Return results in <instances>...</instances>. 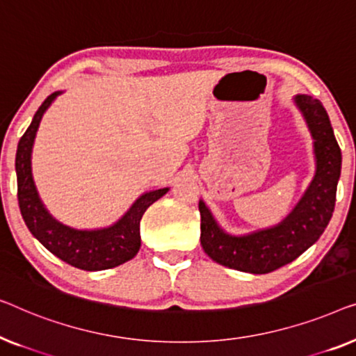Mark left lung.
Returning <instances> with one entry per match:
<instances>
[{
	"label": "left lung",
	"instance_id": "8db88e82",
	"mask_svg": "<svg viewBox=\"0 0 356 356\" xmlns=\"http://www.w3.org/2000/svg\"><path fill=\"white\" fill-rule=\"evenodd\" d=\"M302 109L314 138L316 176L292 213L279 226L245 237H232L218 227L207 204L200 202L202 247L213 261L243 273L268 274L292 263L321 237L332 218L342 168V153L329 116L319 99L300 95Z\"/></svg>",
	"mask_w": 356,
	"mask_h": 356
}]
</instances>
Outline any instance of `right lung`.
<instances>
[{
	"label": "right lung",
	"mask_w": 356,
	"mask_h": 356,
	"mask_svg": "<svg viewBox=\"0 0 356 356\" xmlns=\"http://www.w3.org/2000/svg\"><path fill=\"white\" fill-rule=\"evenodd\" d=\"M59 92L51 93L35 113L26 134L17 145L16 172H17V200L21 214L33 237L56 254L59 259L83 271H102L116 268L132 259L140 250V219L149 204L161 198L169 188H159L140 197L132 208L108 229L76 230L49 216L40 202L37 188L30 169V153L38 124L43 113L51 104Z\"/></svg>",
	"instance_id": "add662e5"
}]
</instances>
